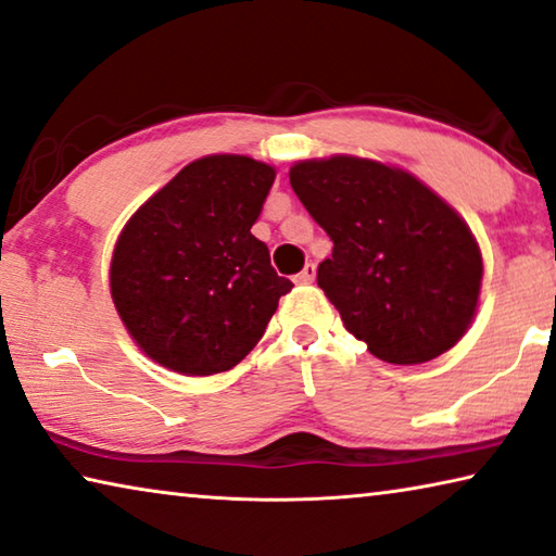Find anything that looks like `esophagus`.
<instances>
[{"instance_id": "obj_1", "label": "esophagus", "mask_w": 556, "mask_h": 556, "mask_svg": "<svg viewBox=\"0 0 556 556\" xmlns=\"http://www.w3.org/2000/svg\"><path fill=\"white\" fill-rule=\"evenodd\" d=\"M314 277H316V264H314V262H309L302 271H299V275H296V281H299V285H312Z\"/></svg>"}]
</instances>
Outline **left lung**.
I'll return each mask as SVG.
<instances>
[{
	"label": "left lung",
	"instance_id": "1",
	"mask_svg": "<svg viewBox=\"0 0 556 556\" xmlns=\"http://www.w3.org/2000/svg\"><path fill=\"white\" fill-rule=\"evenodd\" d=\"M289 182L333 242L316 281L376 358L426 364L463 339L482 257L447 202L410 173L349 155L296 163Z\"/></svg>",
	"mask_w": 556,
	"mask_h": 556
}]
</instances>
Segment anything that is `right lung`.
<instances>
[{
  "label": "right lung",
  "mask_w": 556,
  "mask_h": 556,
  "mask_svg": "<svg viewBox=\"0 0 556 556\" xmlns=\"http://www.w3.org/2000/svg\"><path fill=\"white\" fill-rule=\"evenodd\" d=\"M275 167L244 155L185 165L146 202L113 250L111 294L157 364L185 376L230 371L294 285L252 235Z\"/></svg>",
  "instance_id": "right-lung-1"
}]
</instances>
